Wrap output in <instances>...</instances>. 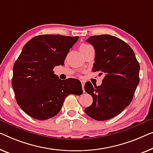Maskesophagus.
<instances>
[{
    "instance_id": "obj_1",
    "label": "esophagus",
    "mask_w": 153,
    "mask_h": 153,
    "mask_svg": "<svg viewBox=\"0 0 153 153\" xmlns=\"http://www.w3.org/2000/svg\"><path fill=\"white\" fill-rule=\"evenodd\" d=\"M81 84H82V86L83 91L84 92V84H85V81H84V80H81Z\"/></svg>"
}]
</instances>
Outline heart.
I'll return each instance as SVG.
<instances>
[{"instance_id": "b5f03b06", "label": "heart", "mask_w": 153, "mask_h": 153, "mask_svg": "<svg viewBox=\"0 0 153 153\" xmlns=\"http://www.w3.org/2000/svg\"><path fill=\"white\" fill-rule=\"evenodd\" d=\"M90 48H92V47H91L90 45L82 44L80 46H79V50H80V51H81V53H82V52L86 51V50L90 49Z\"/></svg>"}]
</instances>
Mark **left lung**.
I'll return each mask as SVG.
<instances>
[{
  "instance_id": "left-lung-1",
  "label": "left lung",
  "mask_w": 153,
  "mask_h": 153,
  "mask_svg": "<svg viewBox=\"0 0 153 153\" xmlns=\"http://www.w3.org/2000/svg\"><path fill=\"white\" fill-rule=\"evenodd\" d=\"M94 47L93 71L105 74L100 86L86 82L84 90L93 97V103L84 109L97 121L110 120L131 104L140 82V64L131 47L115 36L102 34L86 40Z\"/></svg>"
}]
</instances>
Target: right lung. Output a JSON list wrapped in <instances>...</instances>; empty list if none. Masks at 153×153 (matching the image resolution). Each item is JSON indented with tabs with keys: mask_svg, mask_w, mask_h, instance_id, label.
Wrapping results in <instances>:
<instances>
[{
	"mask_svg": "<svg viewBox=\"0 0 153 153\" xmlns=\"http://www.w3.org/2000/svg\"><path fill=\"white\" fill-rule=\"evenodd\" d=\"M78 38L40 35L31 38L22 48L13 65L11 85L18 106L30 117L50 119L60 112L67 95L82 94L78 79L62 80L53 71L56 66L64 65Z\"/></svg>",
	"mask_w": 153,
	"mask_h": 153,
	"instance_id": "right-lung-1",
	"label": "right lung"
}]
</instances>
